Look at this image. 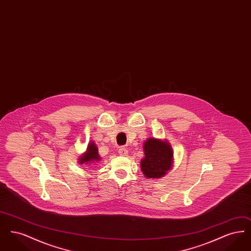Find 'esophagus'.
<instances>
[{
  "instance_id": "obj_1",
  "label": "esophagus",
  "mask_w": 251,
  "mask_h": 251,
  "mask_svg": "<svg viewBox=\"0 0 251 251\" xmlns=\"http://www.w3.org/2000/svg\"><path fill=\"white\" fill-rule=\"evenodd\" d=\"M119 153L121 156H127L128 155V151L126 148L124 147H120V150H119Z\"/></svg>"
}]
</instances>
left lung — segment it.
<instances>
[{"label":"left lung","instance_id":"8db88e82","mask_svg":"<svg viewBox=\"0 0 251 251\" xmlns=\"http://www.w3.org/2000/svg\"><path fill=\"white\" fill-rule=\"evenodd\" d=\"M145 158L141 169L146 178L160 179L167 174L173 164V151L170 144L156 138H148L144 143Z\"/></svg>","mask_w":251,"mask_h":251}]
</instances>
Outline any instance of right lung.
Listing matches in <instances>:
<instances>
[{
    "mask_svg": "<svg viewBox=\"0 0 251 251\" xmlns=\"http://www.w3.org/2000/svg\"><path fill=\"white\" fill-rule=\"evenodd\" d=\"M100 160L99 152H98V148L94 142H90L87 146L86 151L84 152L83 155L80 156L79 158V164L81 165H86V164H92V162H99Z\"/></svg>",
    "mask_w": 251,
    "mask_h": 251,
    "instance_id": "add662e5",
    "label": "right lung"
}]
</instances>
